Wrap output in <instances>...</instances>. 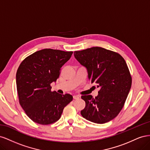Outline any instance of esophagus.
<instances>
[{
	"instance_id": "esophagus-1",
	"label": "esophagus",
	"mask_w": 150,
	"mask_h": 150,
	"mask_svg": "<svg viewBox=\"0 0 150 150\" xmlns=\"http://www.w3.org/2000/svg\"><path fill=\"white\" fill-rule=\"evenodd\" d=\"M73 98L74 99H78L79 98V96H77V95H74V96H73Z\"/></svg>"
}]
</instances>
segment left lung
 <instances>
[{
  "mask_svg": "<svg viewBox=\"0 0 150 150\" xmlns=\"http://www.w3.org/2000/svg\"><path fill=\"white\" fill-rule=\"evenodd\" d=\"M75 58L87 69L88 79L99 88L98 95L81 96L86 103L81 114L103 124L115 118L123 107L131 87V76L120 54L100 47L75 51Z\"/></svg>",
  "mask_w": 150,
  "mask_h": 150,
  "instance_id": "1",
  "label": "left lung"
}]
</instances>
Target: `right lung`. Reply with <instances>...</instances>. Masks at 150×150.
I'll use <instances>...</instances> for the list:
<instances>
[{
	"instance_id": "right-lung-1",
	"label": "right lung",
	"mask_w": 150,
	"mask_h": 150,
	"mask_svg": "<svg viewBox=\"0 0 150 150\" xmlns=\"http://www.w3.org/2000/svg\"><path fill=\"white\" fill-rule=\"evenodd\" d=\"M72 53L42 49L27 57L18 68L16 84L19 103L26 115L36 123L55 122L59 120L64 107L72 100L69 94L52 92L51 86Z\"/></svg>"
}]
</instances>
